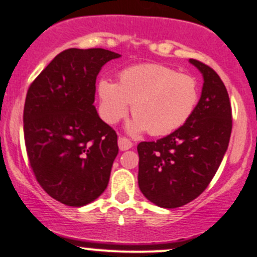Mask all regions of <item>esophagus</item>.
I'll return each mask as SVG.
<instances>
[{
	"label": "esophagus",
	"instance_id": "1",
	"mask_svg": "<svg viewBox=\"0 0 257 257\" xmlns=\"http://www.w3.org/2000/svg\"><path fill=\"white\" fill-rule=\"evenodd\" d=\"M118 145H119V149H120L121 152H124V150L131 149V148L133 147L132 142L128 141V139H126V138H123V137H120V138L118 139Z\"/></svg>",
	"mask_w": 257,
	"mask_h": 257
}]
</instances>
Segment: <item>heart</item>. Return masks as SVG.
<instances>
[{"label": "heart", "instance_id": "obj_1", "mask_svg": "<svg viewBox=\"0 0 257 257\" xmlns=\"http://www.w3.org/2000/svg\"><path fill=\"white\" fill-rule=\"evenodd\" d=\"M99 113L108 124L126 115L129 104L134 118L128 132L152 136L173 133L189 120L199 102L195 78L163 64H138L123 69L118 83L103 78L97 85Z\"/></svg>", "mask_w": 257, "mask_h": 257}]
</instances>
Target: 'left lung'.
Listing matches in <instances>:
<instances>
[{
	"instance_id": "1",
	"label": "left lung",
	"mask_w": 257,
	"mask_h": 257,
	"mask_svg": "<svg viewBox=\"0 0 257 257\" xmlns=\"http://www.w3.org/2000/svg\"><path fill=\"white\" fill-rule=\"evenodd\" d=\"M204 83L193 115L183 126L157 142L138 144V184L157 206L174 209L206 189L229 147L231 105L224 83L206 64L189 59Z\"/></svg>"
}]
</instances>
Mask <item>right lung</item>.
Listing matches in <instances>:
<instances>
[{
    "instance_id": "right-lung-1",
    "label": "right lung",
    "mask_w": 257,
    "mask_h": 257,
    "mask_svg": "<svg viewBox=\"0 0 257 257\" xmlns=\"http://www.w3.org/2000/svg\"><path fill=\"white\" fill-rule=\"evenodd\" d=\"M119 57L103 48L66 49L28 88L23 132L31 168L64 205H87L109 183L118 138L93 103L98 73Z\"/></svg>"
}]
</instances>
